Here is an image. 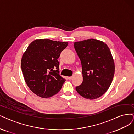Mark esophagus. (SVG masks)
Segmentation results:
<instances>
[{
  "label": "esophagus",
  "mask_w": 134,
  "mask_h": 134,
  "mask_svg": "<svg viewBox=\"0 0 134 134\" xmlns=\"http://www.w3.org/2000/svg\"><path fill=\"white\" fill-rule=\"evenodd\" d=\"M67 78H68V80H71L72 79V77H68Z\"/></svg>",
  "instance_id": "obj_1"
}]
</instances>
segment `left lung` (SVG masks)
Wrapping results in <instances>:
<instances>
[{"label":"left lung","instance_id":"left-lung-1","mask_svg":"<svg viewBox=\"0 0 134 134\" xmlns=\"http://www.w3.org/2000/svg\"><path fill=\"white\" fill-rule=\"evenodd\" d=\"M82 63L83 82L76 87L79 94L95 99L109 88L115 73V64L109 48L102 41L88 39L74 43Z\"/></svg>","mask_w":134,"mask_h":134}]
</instances>
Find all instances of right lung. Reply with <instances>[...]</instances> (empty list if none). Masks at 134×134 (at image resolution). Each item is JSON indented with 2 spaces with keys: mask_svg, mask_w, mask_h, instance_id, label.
Instances as JSON below:
<instances>
[{
  "mask_svg": "<svg viewBox=\"0 0 134 134\" xmlns=\"http://www.w3.org/2000/svg\"><path fill=\"white\" fill-rule=\"evenodd\" d=\"M68 44L49 39H36L23 53L21 67L25 81L37 96L49 98L61 90L66 80L59 75L57 59Z\"/></svg>",
  "mask_w": 134,
  "mask_h": 134,
  "instance_id": "right-lung-1",
  "label": "right lung"
}]
</instances>
